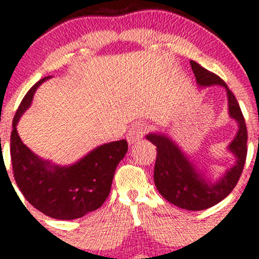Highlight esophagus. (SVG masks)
I'll use <instances>...</instances> for the list:
<instances>
[{
    "label": "esophagus",
    "mask_w": 259,
    "mask_h": 259,
    "mask_svg": "<svg viewBox=\"0 0 259 259\" xmlns=\"http://www.w3.org/2000/svg\"><path fill=\"white\" fill-rule=\"evenodd\" d=\"M145 132H146V127L142 125V124H135V125H133L129 129V132H127V135H126L127 142L132 145L134 142L138 141V140L142 139Z\"/></svg>",
    "instance_id": "1"
}]
</instances>
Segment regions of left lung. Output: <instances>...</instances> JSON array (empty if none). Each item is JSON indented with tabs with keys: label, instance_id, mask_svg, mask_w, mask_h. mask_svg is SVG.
Wrapping results in <instances>:
<instances>
[{
	"label": "left lung",
	"instance_id": "8db88e82",
	"mask_svg": "<svg viewBox=\"0 0 259 259\" xmlns=\"http://www.w3.org/2000/svg\"><path fill=\"white\" fill-rule=\"evenodd\" d=\"M190 64L198 86L221 85L227 90L229 115L239 124L236 136L228 146V150L236 157V162L222 178L210 181L197 170L194 163L190 162L186 154L167 135L151 133L146 135V139L157 147L153 179L159 194L183 209L202 210L224 200L236 186L247 156V129L239 102L228 85L197 62L190 61Z\"/></svg>",
	"mask_w": 259,
	"mask_h": 259
}]
</instances>
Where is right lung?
<instances>
[{"label": "right lung", "mask_w": 259, "mask_h": 259, "mask_svg": "<svg viewBox=\"0 0 259 259\" xmlns=\"http://www.w3.org/2000/svg\"><path fill=\"white\" fill-rule=\"evenodd\" d=\"M37 81L20 102L13 118L11 159L14 179L25 200L41 213L59 221L81 218L103 204L111 191L113 177L127 152L125 140L101 145L72 165L52 164L31 152L20 140L17 124L31 105Z\"/></svg>", "instance_id": "right-lung-1"}]
</instances>
